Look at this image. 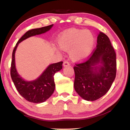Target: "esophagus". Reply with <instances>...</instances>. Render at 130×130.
<instances>
[{"mask_svg": "<svg viewBox=\"0 0 130 130\" xmlns=\"http://www.w3.org/2000/svg\"><path fill=\"white\" fill-rule=\"evenodd\" d=\"M63 66L64 67H69L70 66V63L68 62V61H64L63 63Z\"/></svg>", "mask_w": 130, "mask_h": 130, "instance_id": "1", "label": "esophagus"}]
</instances>
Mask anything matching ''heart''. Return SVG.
<instances>
[{
	"instance_id": "heart-1",
	"label": "heart",
	"mask_w": 130,
	"mask_h": 130,
	"mask_svg": "<svg viewBox=\"0 0 130 130\" xmlns=\"http://www.w3.org/2000/svg\"><path fill=\"white\" fill-rule=\"evenodd\" d=\"M57 43L61 50L69 52L70 58L74 61L84 60L91 54L95 43L93 33L89 30L70 28L61 35ZM55 51L61 53L59 48Z\"/></svg>"
}]
</instances>
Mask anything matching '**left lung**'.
<instances>
[{
	"label": "left lung",
	"mask_w": 130,
	"mask_h": 130,
	"mask_svg": "<svg viewBox=\"0 0 130 130\" xmlns=\"http://www.w3.org/2000/svg\"><path fill=\"white\" fill-rule=\"evenodd\" d=\"M97 43L91 56L74 67V89L87 101L98 100L105 94L116 77V53L109 38L100 32Z\"/></svg>",
	"instance_id": "obj_1"
}]
</instances>
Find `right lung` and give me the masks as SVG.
<instances>
[{
  "label": "right lung",
  "mask_w": 130,
  "mask_h": 130,
  "mask_svg": "<svg viewBox=\"0 0 130 130\" xmlns=\"http://www.w3.org/2000/svg\"><path fill=\"white\" fill-rule=\"evenodd\" d=\"M53 25L34 28L26 32L19 39L14 49L12 56L11 77L19 94L28 102L41 103L47 100L53 93L55 89L54 75L62 68L63 62L50 64L38 78L34 80L27 81L18 73L15 66V54L19 43L29 37L42 34L51 29Z\"/></svg>",
  "instance_id": "obj_1"
}]
</instances>
